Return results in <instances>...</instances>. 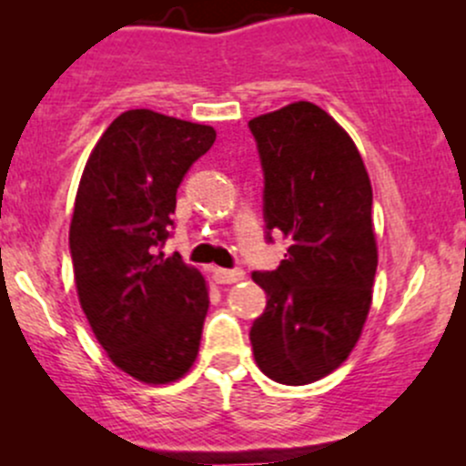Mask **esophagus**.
I'll list each match as a JSON object with an SVG mask.
<instances>
[{
  "instance_id": "1",
  "label": "esophagus",
  "mask_w": 466,
  "mask_h": 466,
  "mask_svg": "<svg viewBox=\"0 0 466 466\" xmlns=\"http://www.w3.org/2000/svg\"><path fill=\"white\" fill-rule=\"evenodd\" d=\"M211 277L216 284H237L243 279V270H228V268H211Z\"/></svg>"
}]
</instances>
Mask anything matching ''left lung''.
Listing matches in <instances>:
<instances>
[{"label":"left lung","mask_w":466,"mask_h":466,"mask_svg":"<svg viewBox=\"0 0 466 466\" xmlns=\"http://www.w3.org/2000/svg\"><path fill=\"white\" fill-rule=\"evenodd\" d=\"M248 126L266 180V228L290 238L277 270L252 272L268 295L252 351L268 379L307 385L345 363L372 307V185L354 139L316 103H289Z\"/></svg>","instance_id":"8db88e82"}]
</instances>
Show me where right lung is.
Wrapping results in <instances>:
<instances>
[{"label":"right lung","mask_w":466,"mask_h":466,"mask_svg":"<svg viewBox=\"0 0 466 466\" xmlns=\"http://www.w3.org/2000/svg\"><path fill=\"white\" fill-rule=\"evenodd\" d=\"M214 139L211 126L128 110L83 168L69 225L78 302L107 359L142 383H173L198 356L207 281L159 246L182 177Z\"/></svg>","instance_id":"1"}]
</instances>
